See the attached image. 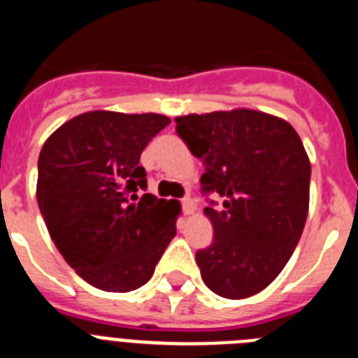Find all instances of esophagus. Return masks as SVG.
Listing matches in <instances>:
<instances>
[{"instance_id": "34e87169", "label": "esophagus", "mask_w": 358, "mask_h": 358, "mask_svg": "<svg viewBox=\"0 0 358 358\" xmlns=\"http://www.w3.org/2000/svg\"><path fill=\"white\" fill-rule=\"evenodd\" d=\"M182 211H185L186 215L195 213V202L192 201V199H189V197L182 199Z\"/></svg>"}]
</instances>
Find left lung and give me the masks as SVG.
Here are the masks:
<instances>
[{"label": "left lung", "instance_id": "obj_1", "mask_svg": "<svg viewBox=\"0 0 358 358\" xmlns=\"http://www.w3.org/2000/svg\"><path fill=\"white\" fill-rule=\"evenodd\" d=\"M176 131L204 161V208L215 238L195 262L210 290L227 299L262 292L290 260L308 215L310 159L289 122L255 109L176 118Z\"/></svg>", "mask_w": 358, "mask_h": 358}]
</instances>
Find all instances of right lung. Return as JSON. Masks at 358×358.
<instances>
[{
  "mask_svg": "<svg viewBox=\"0 0 358 358\" xmlns=\"http://www.w3.org/2000/svg\"><path fill=\"white\" fill-rule=\"evenodd\" d=\"M170 123L157 113L90 110L44 141L37 204L57 249L78 276L106 292H131L154 274L181 213L147 189L140 157Z\"/></svg>",
  "mask_w": 358,
  "mask_h": 358,
  "instance_id": "add662e5",
  "label": "right lung"
}]
</instances>
